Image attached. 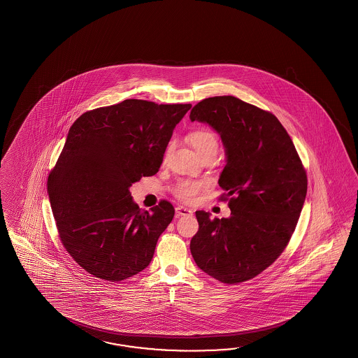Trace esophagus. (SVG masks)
Wrapping results in <instances>:
<instances>
[{
    "label": "esophagus",
    "instance_id": "esophagus-1",
    "mask_svg": "<svg viewBox=\"0 0 358 358\" xmlns=\"http://www.w3.org/2000/svg\"><path fill=\"white\" fill-rule=\"evenodd\" d=\"M176 216H189L193 213V211L187 208V207H184V206H178L176 208Z\"/></svg>",
    "mask_w": 358,
    "mask_h": 358
}]
</instances>
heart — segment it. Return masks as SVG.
Here are the masks:
<instances>
[{"label": "heart", "mask_w": 358, "mask_h": 358, "mask_svg": "<svg viewBox=\"0 0 358 358\" xmlns=\"http://www.w3.org/2000/svg\"><path fill=\"white\" fill-rule=\"evenodd\" d=\"M189 141L194 150L199 155L208 150H217V138L213 131L207 129H197L189 134ZM207 187L206 180L197 179H180L174 185V194L184 202H189L197 196L201 190Z\"/></svg>", "instance_id": "obj_1"}]
</instances>
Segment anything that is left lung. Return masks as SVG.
<instances>
[{
	"mask_svg": "<svg viewBox=\"0 0 358 358\" xmlns=\"http://www.w3.org/2000/svg\"><path fill=\"white\" fill-rule=\"evenodd\" d=\"M192 122L220 134L227 165L219 185L229 199L228 219L197 211L190 252L197 266L227 284L261 274L288 245L307 193L296 147L275 115L233 96L202 99Z\"/></svg>",
	"mask_w": 358,
	"mask_h": 358,
	"instance_id": "left-lung-1",
	"label": "left lung"
}]
</instances>
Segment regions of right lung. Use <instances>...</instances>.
Returning <instances> with one entry per match:
<instances>
[{
    "label": "right lung",
    "mask_w": 358,
    "mask_h": 358,
    "mask_svg": "<svg viewBox=\"0 0 358 358\" xmlns=\"http://www.w3.org/2000/svg\"><path fill=\"white\" fill-rule=\"evenodd\" d=\"M190 107L125 99L84 113L69 129L47 193L61 242L87 273L120 282L150 265L176 210L161 201L142 211L129 188L159 171Z\"/></svg>",
    "instance_id": "add662e5"
}]
</instances>
